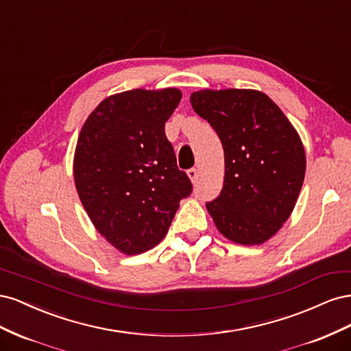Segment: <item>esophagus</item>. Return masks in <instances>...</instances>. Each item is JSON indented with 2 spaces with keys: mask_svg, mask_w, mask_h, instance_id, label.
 <instances>
[{
  "mask_svg": "<svg viewBox=\"0 0 351 351\" xmlns=\"http://www.w3.org/2000/svg\"><path fill=\"white\" fill-rule=\"evenodd\" d=\"M187 176H189V178L192 180V182L195 183L196 180H197V177H199V171H197V168H190L189 171H187Z\"/></svg>",
  "mask_w": 351,
  "mask_h": 351,
  "instance_id": "obj_1",
  "label": "esophagus"
}]
</instances>
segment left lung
Here are the masks:
<instances>
[{"instance_id": "left-lung-1", "label": "left lung", "mask_w": 351, "mask_h": 351, "mask_svg": "<svg viewBox=\"0 0 351 351\" xmlns=\"http://www.w3.org/2000/svg\"><path fill=\"white\" fill-rule=\"evenodd\" d=\"M224 147L221 195L206 209L228 240L254 246L289 219L306 173L299 133L268 95L253 89H204L190 95Z\"/></svg>"}]
</instances>
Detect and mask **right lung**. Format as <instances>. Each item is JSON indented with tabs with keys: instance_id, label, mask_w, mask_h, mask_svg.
<instances>
[{
	"instance_id": "obj_1",
	"label": "right lung",
	"mask_w": 351,
	"mask_h": 351,
	"mask_svg": "<svg viewBox=\"0 0 351 351\" xmlns=\"http://www.w3.org/2000/svg\"><path fill=\"white\" fill-rule=\"evenodd\" d=\"M182 99L176 88L111 95L84 121L73 174L99 234L124 254L155 247L192 183L180 171L165 123Z\"/></svg>"
}]
</instances>
